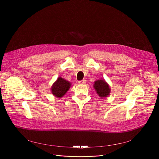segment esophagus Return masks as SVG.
I'll return each instance as SVG.
<instances>
[{"instance_id":"34e87169","label":"esophagus","mask_w":159,"mask_h":159,"mask_svg":"<svg viewBox=\"0 0 159 159\" xmlns=\"http://www.w3.org/2000/svg\"><path fill=\"white\" fill-rule=\"evenodd\" d=\"M80 84H85V83H86V80H85V79H83L82 80H80V81H79V82Z\"/></svg>"}]
</instances>
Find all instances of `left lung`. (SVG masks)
<instances>
[{"label": "left lung", "instance_id": "left-lung-1", "mask_svg": "<svg viewBox=\"0 0 159 159\" xmlns=\"http://www.w3.org/2000/svg\"><path fill=\"white\" fill-rule=\"evenodd\" d=\"M93 87L96 90V92L98 95L102 99L107 98L110 94V87L104 79H99L96 80Z\"/></svg>", "mask_w": 159, "mask_h": 159}]
</instances>
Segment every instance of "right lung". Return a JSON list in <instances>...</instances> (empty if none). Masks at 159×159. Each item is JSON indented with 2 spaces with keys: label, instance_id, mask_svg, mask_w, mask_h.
<instances>
[{
  "label": "right lung",
  "instance_id": "right-lung-1",
  "mask_svg": "<svg viewBox=\"0 0 159 159\" xmlns=\"http://www.w3.org/2000/svg\"><path fill=\"white\" fill-rule=\"evenodd\" d=\"M71 85L72 84L69 81L59 77L52 86V94L58 98H61L69 90Z\"/></svg>",
  "mask_w": 159,
  "mask_h": 159
}]
</instances>
